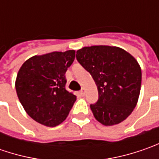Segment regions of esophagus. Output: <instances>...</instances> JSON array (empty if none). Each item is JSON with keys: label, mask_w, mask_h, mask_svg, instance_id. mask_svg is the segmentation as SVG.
Segmentation results:
<instances>
[{"label": "esophagus", "mask_w": 159, "mask_h": 159, "mask_svg": "<svg viewBox=\"0 0 159 159\" xmlns=\"http://www.w3.org/2000/svg\"><path fill=\"white\" fill-rule=\"evenodd\" d=\"M80 95L84 96V95H85V89H81V90H80Z\"/></svg>", "instance_id": "esophagus-1"}]
</instances>
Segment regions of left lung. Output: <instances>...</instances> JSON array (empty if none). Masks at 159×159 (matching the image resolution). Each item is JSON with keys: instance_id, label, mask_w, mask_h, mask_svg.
<instances>
[{"instance_id": "left-lung-1", "label": "left lung", "mask_w": 159, "mask_h": 159, "mask_svg": "<svg viewBox=\"0 0 159 159\" xmlns=\"http://www.w3.org/2000/svg\"><path fill=\"white\" fill-rule=\"evenodd\" d=\"M77 60L89 71L98 90V101L90 108L95 119L110 126L121 123L137 104L142 70L137 60L119 47H84Z\"/></svg>"}]
</instances>
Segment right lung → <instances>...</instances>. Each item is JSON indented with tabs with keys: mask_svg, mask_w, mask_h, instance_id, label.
I'll use <instances>...</instances> for the list:
<instances>
[{
	"mask_svg": "<svg viewBox=\"0 0 159 159\" xmlns=\"http://www.w3.org/2000/svg\"><path fill=\"white\" fill-rule=\"evenodd\" d=\"M75 50L36 55L18 70L15 87L25 112L41 125L54 127L64 122L76 101L65 89V72Z\"/></svg>",
	"mask_w": 159,
	"mask_h": 159,
	"instance_id": "right-lung-1",
	"label": "right lung"
}]
</instances>
